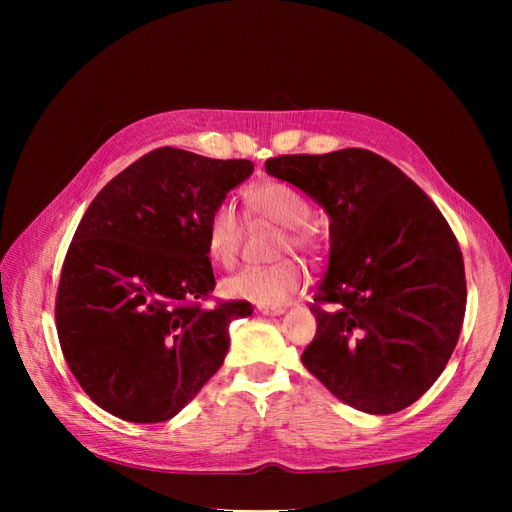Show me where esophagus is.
<instances>
[{"label": "esophagus", "instance_id": "obj_1", "mask_svg": "<svg viewBox=\"0 0 512 512\" xmlns=\"http://www.w3.org/2000/svg\"><path fill=\"white\" fill-rule=\"evenodd\" d=\"M258 312L262 314V316H282L286 309L284 307H277V305H273V307H269V305H258Z\"/></svg>", "mask_w": 512, "mask_h": 512}]
</instances>
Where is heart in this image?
<instances>
[{"label": "heart", "mask_w": 512, "mask_h": 512, "mask_svg": "<svg viewBox=\"0 0 512 512\" xmlns=\"http://www.w3.org/2000/svg\"><path fill=\"white\" fill-rule=\"evenodd\" d=\"M247 209L262 220H269L284 228L280 254L292 247H309L312 235L305 228L309 222L307 200L282 181L258 183L245 196ZM243 237V222L237 207L224 200L215 205L207 218L205 243L209 256L218 265L230 267L239 254ZM307 282L305 269L294 260L277 262L271 267H245L239 273L226 277L222 292L230 299L250 301L256 305H282L303 290Z\"/></svg>", "instance_id": "1"}]
</instances>
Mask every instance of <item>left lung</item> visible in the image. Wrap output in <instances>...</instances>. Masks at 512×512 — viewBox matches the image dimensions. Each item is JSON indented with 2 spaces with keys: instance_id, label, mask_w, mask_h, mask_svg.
<instances>
[{
  "instance_id": "left-lung-1",
  "label": "left lung",
  "mask_w": 512,
  "mask_h": 512,
  "mask_svg": "<svg viewBox=\"0 0 512 512\" xmlns=\"http://www.w3.org/2000/svg\"><path fill=\"white\" fill-rule=\"evenodd\" d=\"M267 173L329 215V269L301 356L344 404L367 414L408 408L438 380L466 314L459 243L429 196L367 149L280 156Z\"/></svg>"
}]
</instances>
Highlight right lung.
I'll return each instance as SVG.
<instances>
[{"instance_id": "right-lung-1", "label": "right lung", "mask_w": 512, "mask_h": 512, "mask_svg": "<svg viewBox=\"0 0 512 512\" xmlns=\"http://www.w3.org/2000/svg\"><path fill=\"white\" fill-rule=\"evenodd\" d=\"M254 173L250 160H211L160 147L106 183L76 228L55 318L68 367L96 404L130 423L179 414L218 371L228 324L247 301L211 309L215 277L205 226Z\"/></svg>"}]
</instances>
